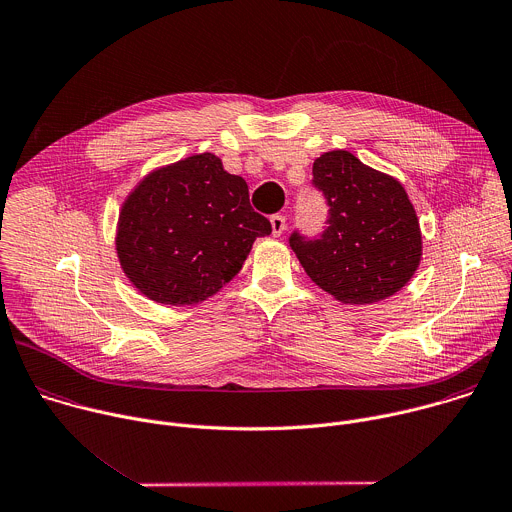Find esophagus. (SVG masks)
<instances>
[{
    "label": "esophagus",
    "mask_w": 512,
    "mask_h": 512,
    "mask_svg": "<svg viewBox=\"0 0 512 512\" xmlns=\"http://www.w3.org/2000/svg\"><path fill=\"white\" fill-rule=\"evenodd\" d=\"M285 227H287V223H285L283 215H271V229H273L275 237H279L285 231Z\"/></svg>",
    "instance_id": "esophagus-1"
}]
</instances>
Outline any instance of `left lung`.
Listing matches in <instances>:
<instances>
[{
  "mask_svg": "<svg viewBox=\"0 0 512 512\" xmlns=\"http://www.w3.org/2000/svg\"><path fill=\"white\" fill-rule=\"evenodd\" d=\"M311 185L329 207L317 237L289 235L305 273L344 303H374L400 291L422 257L416 211L404 187L348 150L313 162Z\"/></svg>",
  "mask_w": 512,
  "mask_h": 512,
  "instance_id": "left-lung-1",
  "label": "left lung"
}]
</instances>
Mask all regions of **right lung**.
<instances>
[{"label":"right lung","instance_id":"add662e5","mask_svg":"<svg viewBox=\"0 0 512 512\" xmlns=\"http://www.w3.org/2000/svg\"><path fill=\"white\" fill-rule=\"evenodd\" d=\"M271 223L253 211L247 183L203 152L148 175L126 199L116 251L152 301L189 305L227 283Z\"/></svg>","mask_w":512,"mask_h":512}]
</instances>
